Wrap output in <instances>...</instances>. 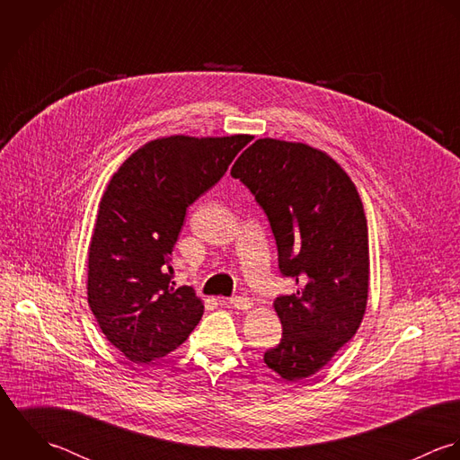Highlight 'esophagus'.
<instances>
[{
	"mask_svg": "<svg viewBox=\"0 0 460 460\" xmlns=\"http://www.w3.org/2000/svg\"><path fill=\"white\" fill-rule=\"evenodd\" d=\"M224 302L231 304L236 309H251L252 307V300L247 296H231V298H226Z\"/></svg>",
	"mask_w": 460,
	"mask_h": 460,
	"instance_id": "obj_1",
	"label": "esophagus"
}]
</instances>
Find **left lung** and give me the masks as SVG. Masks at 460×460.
Returning <instances> with one entry per match:
<instances>
[{"mask_svg": "<svg viewBox=\"0 0 460 460\" xmlns=\"http://www.w3.org/2000/svg\"><path fill=\"white\" fill-rule=\"evenodd\" d=\"M265 209L279 269L296 291L274 302L282 323L265 365L289 382L325 367L358 332L369 286L367 222L361 195L325 151L258 138L231 169Z\"/></svg>", "mask_w": 460, "mask_h": 460, "instance_id": "left-lung-1", "label": "left lung"}]
</instances>
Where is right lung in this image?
Returning <instances> with one entry per match:
<instances>
[{
    "instance_id": "right-lung-1",
    "label": "right lung",
    "mask_w": 460,
    "mask_h": 460,
    "mask_svg": "<svg viewBox=\"0 0 460 460\" xmlns=\"http://www.w3.org/2000/svg\"><path fill=\"white\" fill-rule=\"evenodd\" d=\"M251 140L160 137L131 153L106 184L89 247L87 300L104 338L129 361L165 358L202 318L193 288L172 282V251L186 208Z\"/></svg>"
}]
</instances>
